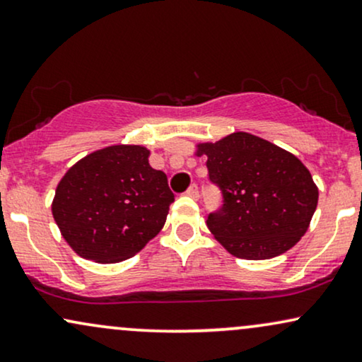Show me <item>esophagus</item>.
<instances>
[{
  "label": "esophagus",
  "mask_w": 362,
  "mask_h": 362,
  "mask_svg": "<svg viewBox=\"0 0 362 362\" xmlns=\"http://www.w3.org/2000/svg\"><path fill=\"white\" fill-rule=\"evenodd\" d=\"M186 194H188L189 198L198 199V198H199V189H198V186H196V185H191V186H189V189L186 191Z\"/></svg>",
  "instance_id": "1"
}]
</instances>
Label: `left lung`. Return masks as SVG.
Wrapping results in <instances>:
<instances>
[{"label": "left lung", "mask_w": 362, "mask_h": 362, "mask_svg": "<svg viewBox=\"0 0 362 362\" xmlns=\"http://www.w3.org/2000/svg\"><path fill=\"white\" fill-rule=\"evenodd\" d=\"M194 156H206L209 180L223 193V206L206 225L233 257L269 260L309 230L319 189L297 156L242 131L198 142Z\"/></svg>", "instance_id": "obj_1"}]
</instances>
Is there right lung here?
I'll return each mask as SVG.
<instances>
[{
  "label": "right lung",
  "instance_id": "right-lung-1",
  "mask_svg": "<svg viewBox=\"0 0 362 362\" xmlns=\"http://www.w3.org/2000/svg\"><path fill=\"white\" fill-rule=\"evenodd\" d=\"M139 144H114L87 154L57 185L52 215L78 257L119 263L163 230L174 194Z\"/></svg>",
  "mask_w": 362,
  "mask_h": 362
}]
</instances>
